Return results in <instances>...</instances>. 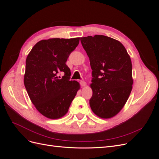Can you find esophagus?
<instances>
[{
  "label": "esophagus",
  "instance_id": "1",
  "mask_svg": "<svg viewBox=\"0 0 159 159\" xmlns=\"http://www.w3.org/2000/svg\"><path fill=\"white\" fill-rule=\"evenodd\" d=\"M80 85L82 86V87H84V86L86 85V82L84 81H80Z\"/></svg>",
  "mask_w": 159,
  "mask_h": 159
}]
</instances>
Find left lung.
Returning <instances> with one entry per match:
<instances>
[{
  "label": "left lung",
  "instance_id": "left-lung-1",
  "mask_svg": "<svg viewBox=\"0 0 159 159\" xmlns=\"http://www.w3.org/2000/svg\"><path fill=\"white\" fill-rule=\"evenodd\" d=\"M89 58L93 91L89 105L103 119L116 115L132 90V64L125 48L118 40L103 35L80 38Z\"/></svg>",
  "mask_w": 159,
  "mask_h": 159
}]
</instances>
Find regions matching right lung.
<instances>
[{"label":"right lung","instance_id":"add662e5","mask_svg":"<svg viewBox=\"0 0 159 159\" xmlns=\"http://www.w3.org/2000/svg\"><path fill=\"white\" fill-rule=\"evenodd\" d=\"M79 42L80 38L42 40L26 57L24 84L27 93L36 109L49 119L65 115L80 88L78 81L70 80L71 71L66 64Z\"/></svg>","mask_w":159,"mask_h":159}]
</instances>
